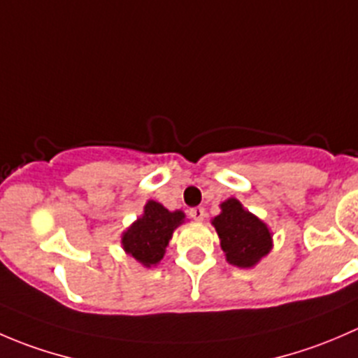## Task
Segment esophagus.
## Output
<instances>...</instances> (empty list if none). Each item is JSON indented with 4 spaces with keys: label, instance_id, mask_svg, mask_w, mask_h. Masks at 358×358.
<instances>
[{
    "label": "esophagus",
    "instance_id": "34e87169",
    "mask_svg": "<svg viewBox=\"0 0 358 358\" xmlns=\"http://www.w3.org/2000/svg\"><path fill=\"white\" fill-rule=\"evenodd\" d=\"M189 215H190V218L197 220V222H202V220H204V216H206V209L202 208V206H196V208L190 209Z\"/></svg>",
    "mask_w": 358,
    "mask_h": 358
}]
</instances>
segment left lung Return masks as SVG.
<instances>
[{"label": "left lung", "instance_id": "8db88e82", "mask_svg": "<svg viewBox=\"0 0 358 358\" xmlns=\"http://www.w3.org/2000/svg\"><path fill=\"white\" fill-rule=\"evenodd\" d=\"M227 262L249 268L272 249V236L262 220L246 211L237 199L222 204V213L213 220Z\"/></svg>", "mask_w": 358, "mask_h": 358}]
</instances>
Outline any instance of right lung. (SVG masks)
<instances>
[{
  "label": "right lung",
  "instance_id": "1",
  "mask_svg": "<svg viewBox=\"0 0 358 358\" xmlns=\"http://www.w3.org/2000/svg\"><path fill=\"white\" fill-rule=\"evenodd\" d=\"M183 218L185 215L182 211L171 213L159 202L149 201L143 209V216L122 234V248L143 266L157 265L164 256L173 230Z\"/></svg>",
  "mask_w": 358,
  "mask_h": 358
}]
</instances>
